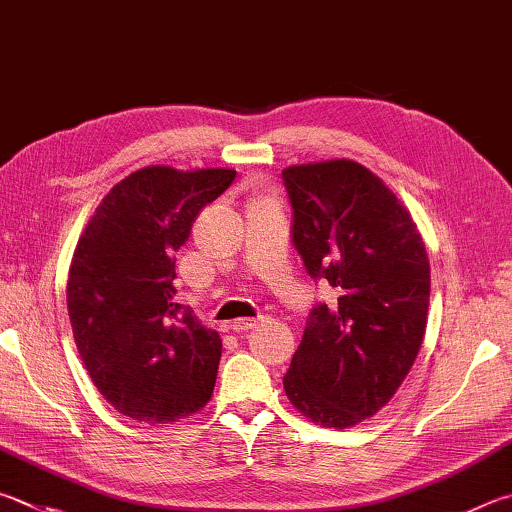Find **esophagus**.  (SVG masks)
I'll return each instance as SVG.
<instances>
[{"instance_id": "34e87169", "label": "esophagus", "mask_w": 512, "mask_h": 512, "mask_svg": "<svg viewBox=\"0 0 512 512\" xmlns=\"http://www.w3.org/2000/svg\"><path fill=\"white\" fill-rule=\"evenodd\" d=\"M255 324H257L255 320H246V318H241V320H235V322H232V324H230V329L235 331V333H246V331L253 329Z\"/></svg>"}]
</instances>
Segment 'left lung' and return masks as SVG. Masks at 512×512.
<instances>
[{
  "mask_svg": "<svg viewBox=\"0 0 512 512\" xmlns=\"http://www.w3.org/2000/svg\"><path fill=\"white\" fill-rule=\"evenodd\" d=\"M282 181L306 273L338 295L311 309L284 392L313 423L345 430L385 407L410 374L425 336L430 259L410 212L365 165H291Z\"/></svg>",
  "mask_w": 512,
  "mask_h": 512,
  "instance_id": "1",
  "label": "left lung"
}]
</instances>
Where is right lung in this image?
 I'll return each instance as SVG.
<instances>
[{"label": "right lung", "instance_id": "obj_1", "mask_svg": "<svg viewBox=\"0 0 512 512\" xmlns=\"http://www.w3.org/2000/svg\"><path fill=\"white\" fill-rule=\"evenodd\" d=\"M235 174L143 167L109 190L78 239L67 282L73 338L98 392L134 421L190 416L215 389L221 338L174 302V253Z\"/></svg>", "mask_w": 512, "mask_h": 512}]
</instances>
